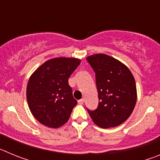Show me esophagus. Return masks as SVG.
<instances>
[{
	"instance_id": "obj_1",
	"label": "esophagus",
	"mask_w": 160,
	"mask_h": 160,
	"mask_svg": "<svg viewBox=\"0 0 160 160\" xmlns=\"http://www.w3.org/2000/svg\"><path fill=\"white\" fill-rule=\"evenodd\" d=\"M78 104H81V105H82L83 103H84V98H81V99L78 101Z\"/></svg>"
}]
</instances>
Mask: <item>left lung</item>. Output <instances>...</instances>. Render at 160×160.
Listing matches in <instances>:
<instances>
[{"instance_id":"1","label":"left lung","mask_w":160,"mask_h":160,"mask_svg":"<svg viewBox=\"0 0 160 160\" xmlns=\"http://www.w3.org/2000/svg\"><path fill=\"white\" fill-rule=\"evenodd\" d=\"M87 60L95 72L98 107L89 111L90 118L102 128H114L128 119L137 101L135 78L118 59L105 53L88 56Z\"/></svg>"}]
</instances>
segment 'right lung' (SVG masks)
Returning a JSON list of instances; mask_svg holds the SVG:
<instances>
[{
    "instance_id": "1",
    "label": "right lung",
    "mask_w": 160,
    "mask_h": 160,
    "mask_svg": "<svg viewBox=\"0 0 160 160\" xmlns=\"http://www.w3.org/2000/svg\"><path fill=\"white\" fill-rule=\"evenodd\" d=\"M80 62L76 58H54L31 74L26 87L28 106L42 125L58 128L69 120L77 101L68 79Z\"/></svg>"
}]
</instances>
